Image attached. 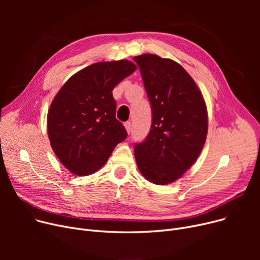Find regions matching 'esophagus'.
I'll return each instance as SVG.
<instances>
[{"label": "esophagus", "mask_w": 260, "mask_h": 260, "mask_svg": "<svg viewBox=\"0 0 260 260\" xmlns=\"http://www.w3.org/2000/svg\"><path fill=\"white\" fill-rule=\"evenodd\" d=\"M124 126H125V128H126L127 133L129 134V133H131V129H132V123H131V121H126V122H124Z\"/></svg>", "instance_id": "esophagus-1"}]
</instances>
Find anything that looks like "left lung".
Returning a JSON list of instances; mask_svg holds the SVG:
<instances>
[{"mask_svg":"<svg viewBox=\"0 0 260 260\" xmlns=\"http://www.w3.org/2000/svg\"><path fill=\"white\" fill-rule=\"evenodd\" d=\"M139 66L152 108L146 138L135 143L141 174L155 184L179 179L198 158L208 134V113L202 94L184 68L156 54H141Z\"/></svg>","mask_w":260,"mask_h":260,"instance_id":"1","label":"left lung"}]
</instances>
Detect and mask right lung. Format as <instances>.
I'll return each instance as SVG.
<instances>
[{
  "mask_svg": "<svg viewBox=\"0 0 260 260\" xmlns=\"http://www.w3.org/2000/svg\"><path fill=\"white\" fill-rule=\"evenodd\" d=\"M126 60L99 62L75 74L54 97L47 116L50 145L73 174L97 172L125 140L124 125L116 118L115 86L136 71Z\"/></svg>",
  "mask_w": 260,
  "mask_h": 260,
  "instance_id": "1",
  "label": "right lung"
}]
</instances>
